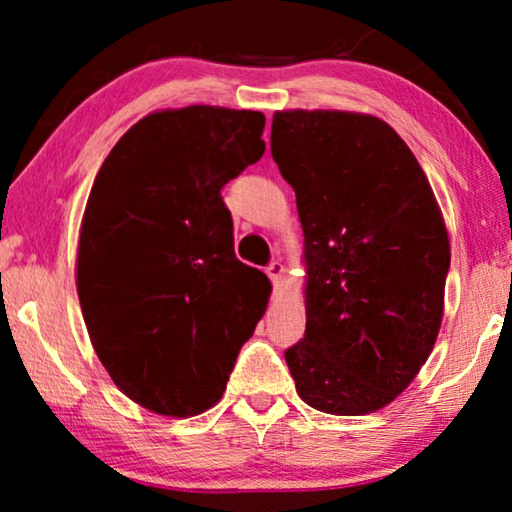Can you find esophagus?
<instances>
[{"mask_svg": "<svg viewBox=\"0 0 512 512\" xmlns=\"http://www.w3.org/2000/svg\"><path fill=\"white\" fill-rule=\"evenodd\" d=\"M265 272H268V277L272 279V284H275V291L282 289V279H284V272H286L284 265L279 263V261H272Z\"/></svg>", "mask_w": 512, "mask_h": 512, "instance_id": "1", "label": "esophagus"}]
</instances>
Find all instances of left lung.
I'll return each mask as SVG.
<instances>
[{"label": "left lung", "mask_w": 512, "mask_h": 512, "mask_svg": "<svg viewBox=\"0 0 512 512\" xmlns=\"http://www.w3.org/2000/svg\"><path fill=\"white\" fill-rule=\"evenodd\" d=\"M272 158L305 235V338L286 349L296 391L328 415L394 401L443 321L450 240L417 158L354 111H277Z\"/></svg>", "instance_id": "8db88e82"}]
</instances>
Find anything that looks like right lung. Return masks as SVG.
Returning a JSON list of instances; mask_svg holds the SVG:
<instances>
[{"mask_svg": "<svg viewBox=\"0 0 512 512\" xmlns=\"http://www.w3.org/2000/svg\"><path fill=\"white\" fill-rule=\"evenodd\" d=\"M261 111L165 109L104 160L76 256V291L102 366L132 401L167 417L221 401L263 317L270 282L237 261L221 188L261 160Z\"/></svg>", "mask_w": 512, "mask_h": 512, "instance_id": "add662e5", "label": "right lung"}]
</instances>
